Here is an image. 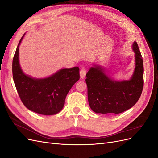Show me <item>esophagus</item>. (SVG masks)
Masks as SVG:
<instances>
[{"instance_id":"34e87169","label":"esophagus","mask_w":158,"mask_h":158,"mask_svg":"<svg viewBox=\"0 0 158 158\" xmlns=\"http://www.w3.org/2000/svg\"><path fill=\"white\" fill-rule=\"evenodd\" d=\"M85 74H86V70L84 67H82L80 70V78L81 79H84L85 76Z\"/></svg>"}]
</instances>
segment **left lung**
<instances>
[{
    "mask_svg": "<svg viewBox=\"0 0 158 158\" xmlns=\"http://www.w3.org/2000/svg\"><path fill=\"white\" fill-rule=\"evenodd\" d=\"M135 68L129 80H114L100 65L94 64L86 74L90 108L96 113L118 114L133 107L139 99L144 85L143 60L137 43L134 41Z\"/></svg>",
    "mask_w": 158,
    "mask_h": 158,
    "instance_id": "left-lung-1",
    "label": "left lung"
}]
</instances>
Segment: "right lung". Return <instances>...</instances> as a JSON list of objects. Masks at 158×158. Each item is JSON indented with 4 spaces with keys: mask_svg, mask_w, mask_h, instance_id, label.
I'll use <instances>...</instances> for the list:
<instances>
[{
    "mask_svg": "<svg viewBox=\"0 0 158 158\" xmlns=\"http://www.w3.org/2000/svg\"><path fill=\"white\" fill-rule=\"evenodd\" d=\"M19 42L12 60L13 80L23 104L30 111L44 115L59 113L66 95L80 79L79 68L62 69L49 77L35 78L26 74L19 62Z\"/></svg>",
    "mask_w": 158,
    "mask_h": 158,
    "instance_id": "add662e5",
    "label": "right lung"
}]
</instances>
